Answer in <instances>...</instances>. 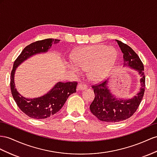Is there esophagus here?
Segmentation results:
<instances>
[{"mask_svg": "<svg viewBox=\"0 0 157 157\" xmlns=\"http://www.w3.org/2000/svg\"><path fill=\"white\" fill-rule=\"evenodd\" d=\"M87 85L85 83H79L77 86V90L78 91H82L86 90L87 88Z\"/></svg>", "mask_w": 157, "mask_h": 157, "instance_id": "1", "label": "esophagus"}]
</instances>
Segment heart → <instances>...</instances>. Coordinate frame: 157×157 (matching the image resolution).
I'll use <instances>...</instances> for the list:
<instances>
[{
    "label": "heart",
    "mask_w": 157,
    "mask_h": 157,
    "mask_svg": "<svg viewBox=\"0 0 157 157\" xmlns=\"http://www.w3.org/2000/svg\"><path fill=\"white\" fill-rule=\"evenodd\" d=\"M117 52L114 48L105 45L84 46L76 51L72 56L74 63L67 67L74 74L79 75L82 71L88 70L92 82H99L105 79L115 65Z\"/></svg>",
    "instance_id": "b5f03b06"
}]
</instances>
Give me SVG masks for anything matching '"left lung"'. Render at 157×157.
I'll return each instance as SVG.
<instances>
[{
  "instance_id": "1",
  "label": "left lung",
  "mask_w": 157,
  "mask_h": 157,
  "mask_svg": "<svg viewBox=\"0 0 157 157\" xmlns=\"http://www.w3.org/2000/svg\"><path fill=\"white\" fill-rule=\"evenodd\" d=\"M123 54V67H128L138 72L140 76V91L130 99L117 98L111 92L109 79L98 86H94L95 98L90 106V111L101 121L116 123L125 120L135 113L143 99L145 77L144 66L138 55L127 44L116 40Z\"/></svg>"
}]
</instances>
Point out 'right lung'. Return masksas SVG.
I'll return each instance as SVG.
<instances>
[{"label":"right lung","mask_w":157,"mask_h":157,"mask_svg":"<svg viewBox=\"0 0 157 157\" xmlns=\"http://www.w3.org/2000/svg\"><path fill=\"white\" fill-rule=\"evenodd\" d=\"M59 41L58 39L48 38L32 43L25 48L14 62L10 76L12 95L21 110L31 118L44 119L54 115L62 109L68 97L76 92L77 82H59L44 95L27 98L20 94L15 86L14 74L17 68L32 56L46 53L52 44H58Z\"/></svg>","instance_id":"obj_1"}]
</instances>
